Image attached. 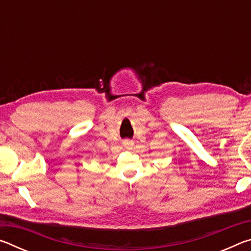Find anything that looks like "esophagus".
Masks as SVG:
<instances>
[{"mask_svg":"<svg viewBox=\"0 0 251 251\" xmlns=\"http://www.w3.org/2000/svg\"><path fill=\"white\" fill-rule=\"evenodd\" d=\"M124 145H125V146H130L131 144H130L129 142H125V143H124Z\"/></svg>","mask_w":251,"mask_h":251,"instance_id":"1","label":"esophagus"}]
</instances>
